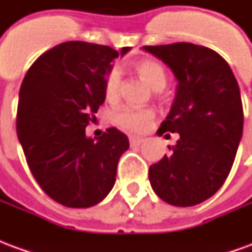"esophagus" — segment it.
Segmentation results:
<instances>
[{
    "instance_id": "obj_1",
    "label": "esophagus",
    "mask_w": 252,
    "mask_h": 252,
    "mask_svg": "<svg viewBox=\"0 0 252 252\" xmlns=\"http://www.w3.org/2000/svg\"><path fill=\"white\" fill-rule=\"evenodd\" d=\"M129 143H131V146H140L143 143V137L129 136Z\"/></svg>"
}]
</instances>
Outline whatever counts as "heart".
<instances>
[{"instance_id":"obj_1","label":"heart","mask_w":252,"mask_h":252,"mask_svg":"<svg viewBox=\"0 0 252 252\" xmlns=\"http://www.w3.org/2000/svg\"><path fill=\"white\" fill-rule=\"evenodd\" d=\"M135 70L139 74L144 82L147 83L150 88L159 92L163 90L167 85V74L164 71L163 66L160 63L155 62L153 59H142L135 63ZM120 71L117 68H112L104 82V94L105 98L109 102H115L119 98V92H120ZM154 110L151 108H131V106H121L116 110L113 115V121L116 126H119L123 129L131 132L144 131L150 123L153 121Z\"/></svg>"}]
</instances>
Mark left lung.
<instances>
[{"mask_svg":"<svg viewBox=\"0 0 252 252\" xmlns=\"http://www.w3.org/2000/svg\"><path fill=\"white\" fill-rule=\"evenodd\" d=\"M143 48L166 63L178 81L158 135L178 132L180 139L150 166V182L167 204L197 205L221 188L235 160L244 117L238 81L229 64L208 47L173 43Z\"/></svg>","mask_w":252,"mask_h":252,"instance_id":"8db88e82","label":"left lung"}]
</instances>
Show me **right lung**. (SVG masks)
Returning <instances> with one entry per match:
<instances>
[{
	"label": "right lung",
	"instance_id": "obj_1",
	"mask_svg": "<svg viewBox=\"0 0 252 252\" xmlns=\"http://www.w3.org/2000/svg\"><path fill=\"white\" fill-rule=\"evenodd\" d=\"M117 57L108 46L66 41L37 58L21 83L16 128L27 163L44 193L68 208L104 200L129 147L113 126L98 139L85 133L104 104L105 75Z\"/></svg>",
	"mask_w": 252,
	"mask_h": 252
}]
</instances>
